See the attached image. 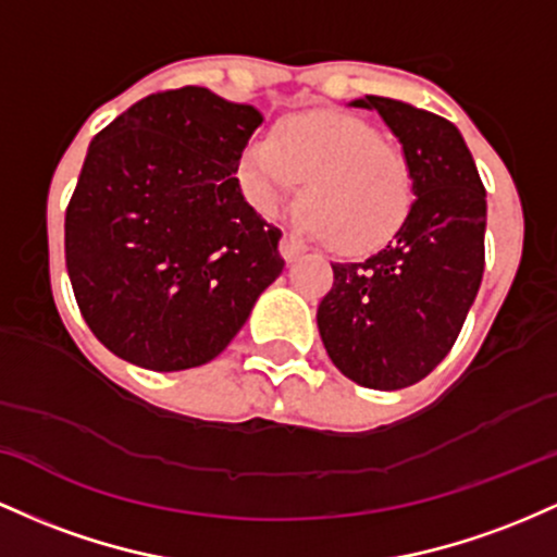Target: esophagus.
<instances>
[{"mask_svg":"<svg viewBox=\"0 0 557 557\" xmlns=\"http://www.w3.org/2000/svg\"><path fill=\"white\" fill-rule=\"evenodd\" d=\"M305 249H308L305 247V242L295 234H284V239H281V255H284L286 262H295Z\"/></svg>","mask_w":557,"mask_h":557,"instance_id":"1","label":"esophagus"}]
</instances>
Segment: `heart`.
I'll return each mask as SVG.
<instances>
[{"mask_svg":"<svg viewBox=\"0 0 557 557\" xmlns=\"http://www.w3.org/2000/svg\"><path fill=\"white\" fill-rule=\"evenodd\" d=\"M245 195L265 215L305 186L302 226L347 255L384 247L413 205V173L397 144L342 112H305L258 139L239 162Z\"/></svg>","mask_w":557,"mask_h":557,"instance_id":"1","label":"heart"}]
</instances>
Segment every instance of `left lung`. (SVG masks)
<instances>
[{"label":"left lung","mask_w":557,"mask_h":557,"mask_svg":"<svg viewBox=\"0 0 557 557\" xmlns=\"http://www.w3.org/2000/svg\"><path fill=\"white\" fill-rule=\"evenodd\" d=\"M376 110L403 144L413 205L403 228L362 262H331L334 286L318 305L331 362L368 389L426 379L453 349L484 273L486 191L453 123L389 97Z\"/></svg>","instance_id":"left-lung-1"}]
</instances>
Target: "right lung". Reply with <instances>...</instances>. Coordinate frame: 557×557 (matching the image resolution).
<instances>
[{
  "instance_id": "add662e5",
  "label": "right lung",
  "mask_w": 557,
  "mask_h": 557,
  "mask_svg": "<svg viewBox=\"0 0 557 557\" xmlns=\"http://www.w3.org/2000/svg\"><path fill=\"white\" fill-rule=\"evenodd\" d=\"M260 123L252 104L184 86L94 136L65 212V265L81 315L117 358L205 366L284 271L281 231L234 176Z\"/></svg>"
}]
</instances>
